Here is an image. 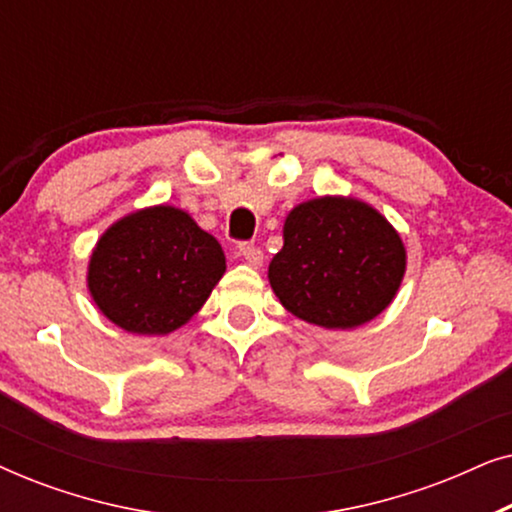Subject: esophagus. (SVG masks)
I'll use <instances>...</instances> for the list:
<instances>
[{"instance_id":"1","label":"esophagus","mask_w":512,"mask_h":512,"mask_svg":"<svg viewBox=\"0 0 512 512\" xmlns=\"http://www.w3.org/2000/svg\"><path fill=\"white\" fill-rule=\"evenodd\" d=\"M240 256L244 258V263L251 265V268H261L263 265V251L254 247V244H244V247H240Z\"/></svg>"}]
</instances>
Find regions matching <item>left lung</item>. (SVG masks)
I'll return each mask as SVG.
<instances>
[{"label":"left lung","instance_id":"left-lung-1","mask_svg":"<svg viewBox=\"0 0 512 512\" xmlns=\"http://www.w3.org/2000/svg\"><path fill=\"white\" fill-rule=\"evenodd\" d=\"M284 247L270 261L272 291L293 317L349 331L387 310L401 289L408 251L366 200L319 195L284 219Z\"/></svg>","mask_w":512,"mask_h":512}]
</instances>
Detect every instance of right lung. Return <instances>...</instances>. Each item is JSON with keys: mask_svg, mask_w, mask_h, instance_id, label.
Instances as JSON below:
<instances>
[{"mask_svg": "<svg viewBox=\"0 0 512 512\" xmlns=\"http://www.w3.org/2000/svg\"><path fill=\"white\" fill-rule=\"evenodd\" d=\"M226 272L216 237L174 205L121 216L88 258L86 284L111 324L137 335H170L202 310Z\"/></svg>", "mask_w": 512, "mask_h": 512, "instance_id": "obj_1", "label": "right lung"}]
</instances>
